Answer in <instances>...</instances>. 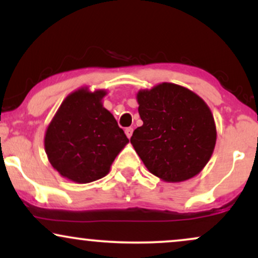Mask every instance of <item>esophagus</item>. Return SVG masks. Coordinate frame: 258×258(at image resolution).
I'll use <instances>...</instances> for the list:
<instances>
[{
	"label": "esophagus",
	"mask_w": 258,
	"mask_h": 258,
	"mask_svg": "<svg viewBox=\"0 0 258 258\" xmlns=\"http://www.w3.org/2000/svg\"><path fill=\"white\" fill-rule=\"evenodd\" d=\"M125 133H126L127 138H131V136L133 133V128H131V127H127V128L125 130Z\"/></svg>",
	"instance_id": "esophagus-1"
}]
</instances>
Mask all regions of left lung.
I'll return each mask as SVG.
<instances>
[{"label":"left lung","mask_w":258,"mask_h":258,"mask_svg":"<svg viewBox=\"0 0 258 258\" xmlns=\"http://www.w3.org/2000/svg\"><path fill=\"white\" fill-rule=\"evenodd\" d=\"M143 125L131 144L150 173L168 183L199 174L214 153L217 130L205 100L183 86L162 82L137 93Z\"/></svg>","instance_id":"8db88e82"}]
</instances>
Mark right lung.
<instances>
[{"label":"right lung","instance_id":"1","mask_svg":"<svg viewBox=\"0 0 258 258\" xmlns=\"http://www.w3.org/2000/svg\"><path fill=\"white\" fill-rule=\"evenodd\" d=\"M105 90L80 87L65 97L44 133L49 164L64 178L85 184L103 178L128 143L103 106Z\"/></svg>","mask_w":258,"mask_h":258}]
</instances>
